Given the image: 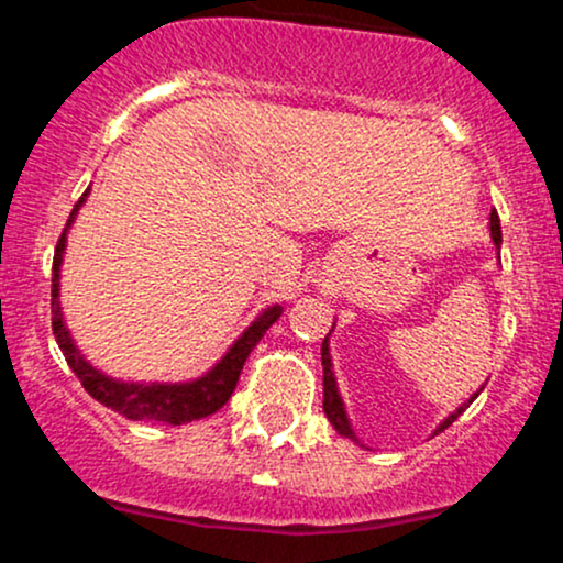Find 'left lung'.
Listing matches in <instances>:
<instances>
[{"label": "left lung", "instance_id": "8db88e82", "mask_svg": "<svg viewBox=\"0 0 563 563\" xmlns=\"http://www.w3.org/2000/svg\"><path fill=\"white\" fill-rule=\"evenodd\" d=\"M489 235H493V243H495V249L500 251V243H503V232H500V219H497V214L493 211V214H489ZM331 335V333H328ZM328 335H325V341H322V410H325V416H328V421L333 423V429L339 431L341 437H346V439H352V442H357V444H363L357 439V434H354V429H352V423H349V416H346V407H344V399H341V394H339V384H335V376H333V363H331V341H328ZM484 389V386H482ZM479 389V391H482ZM479 391L474 394V397L468 399V402H463L461 407H457L455 412H450L448 418H444L442 423L437 426V431L434 434H439V431H444L448 429V426H452V421H455L457 416H461L463 410H466V407L474 402L476 397H479Z\"/></svg>", "mask_w": 563, "mask_h": 563}]
</instances>
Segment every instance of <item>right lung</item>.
<instances>
[{"label":"right lung","mask_w":563,"mask_h":563,"mask_svg":"<svg viewBox=\"0 0 563 563\" xmlns=\"http://www.w3.org/2000/svg\"><path fill=\"white\" fill-rule=\"evenodd\" d=\"M87 196L89 187L84 190L79 203L74 206V211H70L66 230H63L60 241H57L53 262V333L63 357H66L70 371L76 373V378L81 380L84 389L92 394L97 402L121 412L129 421H158L183 426L198 421V418L211 416V412H217L219 407L228 402L230 394L235 391L245 357L251 354V349L260 344L262 335L267 333V328L280 318L283 307L280 303H273V307L264 309L260 318L238 335V341L224 352V357L200 378L183 380V384H158V380H153V384H140V380H121L106 376V373L97 371V367L79 352L76 341L70 339V331L66 328L60 309V267L63 254H66V235Z\"/></svg>","instance_id":"right-lung-1"}]
</instances>
